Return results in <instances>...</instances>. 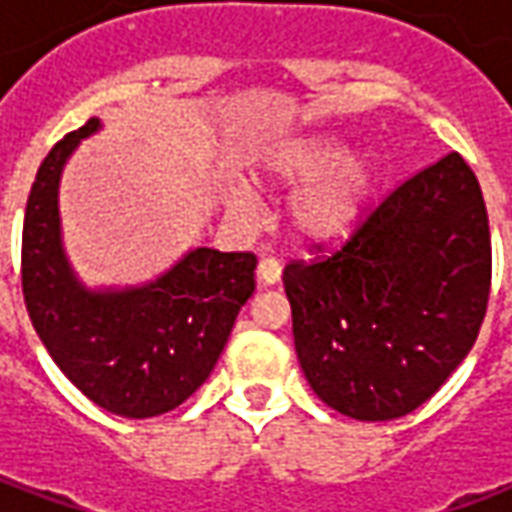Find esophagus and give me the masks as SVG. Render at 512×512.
Segmentation results:
<instances>
[{
  "mask_svg": "<svg viewBox=\"0 0 512 512\" xmlns=\"http://www.w3.org/2000/svg\"><path fill=\"white\" fill-rule=\"evenodd\" d=\"M279 279H282V266H279V260H274V257H263V260L257 263V282H260V285H277Z\"/></svg>",
  "mask_w": 512,
  "mask_h": 512,
  "instance_id": "1",
  "label": "esophagus"
}]
</instances>
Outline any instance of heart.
I'll list each match as a JSON object with an SVG mask.
<instances>
[{
    "mask_svg": "<svg viewBox=\"0 0 512 512\" xmlns=\"http://www.w3.org/2000/svg\"><path fill=\"white\" fill-rule=\"evenodd\" d=\"M260 178L279 189H300L290 219L312 244H337L354 233L376 183L370 156H348V145L332 134H304L279 142L260 167ZM230 208L257 219L263 205L249 183L230 189Z\"/></svg>",
    "mask_w": 512,
    "mask_h": 512,
    "instance_id": "1",
    "label": "heart"
}]
</instances>
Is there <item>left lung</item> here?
<instances>
[{"label": "left lung", "mask_w": 512, "mask_h": 512, "mask_svg": "<svg viewBox=\"0 0 512 512\" xmlns=\"http://www.w3.org/2000/svg\"><path fill=\"white\" fill-rule=\"evenodd\" d=\"M282 282L312 392L362 422L406 417L483 326L491 233L480 183L447 153L384 197L340 249L288 263Z\"/></svg>", "instance_id": "obj_1"}]
</instances>
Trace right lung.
<instances>
[{
  "label": "right lung",
  "mask_w": 512,
  "mask_h": 512,
  "mask_svg": "<svg viewBox=\"0 0 512 512\" xmlns=\"http://www.w3.org/2000/svg\"><path fill=\"white\" fill-rule=\"evenodd\" d=\"M90 117L43 158L24 213L21 288L40 343L82 395L117 417L178 408L211 376L238 310L255 293L257 257L197 246L136 288L90 290L62 249L60 175Z\"/></svg>",
  "instance_id": "obj_1"
}]
</instances>
